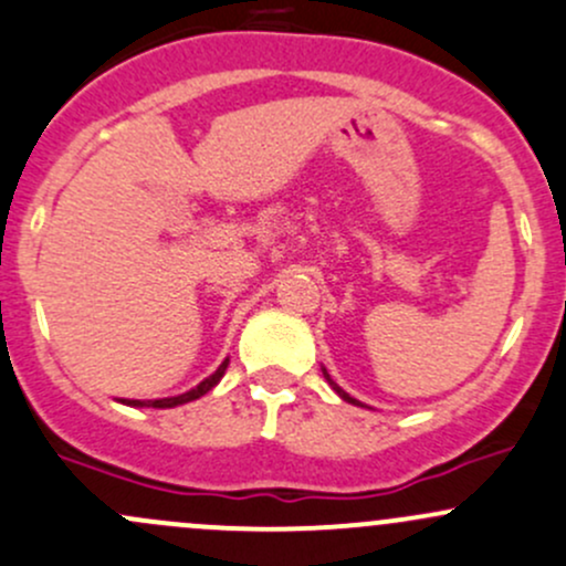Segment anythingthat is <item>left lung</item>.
I'll return each mask as SVG.
<instances>
[{
	"label": "left lung",
	"instance_id": "8db88e82",
	"mask_svg": "<svg viewBox=\"0 0 566 566\" xmlns=\"http://www.w3.org/2000/svg\"><path fill=\"white\" fill-rule=\"evenodd\" d=\"M323 377H325V379H328V385H331V388H333V390H336V392H338V396H342V398H344V401H347V403H355V407H363V403L358 401V398H353V396H349V392H347V390H342V388H338V385H336V382H333V379H331V374H328V368H325V366H323Z\"/></svg>",
	"mask_w": 566,
	"mask_h": 566
}]
</instances>
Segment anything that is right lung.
Masks as SVG:
<instances>
[{
    "label": "right lung",
    "instance_id": "right-lung-1",
    "mask_svg": "<svg viewBox=\"0 0 566 566\" xmlns=\"http://www.w3.org/2000/svg\"><path fill=\"white\" fill-rule=\"evenodd\" d=\"M228 363L230 358L222 360V366L217 368V371L211 374V377H206L203 382L195 385L192 390L181 392V396H170V398H154V401H138V398H122V403H127V407H154V409H174V407H181V403H189L195 401V398L206 396L208 390H213L219 385V379L224 377V371H228Z\"/></svg>",
    "mask_w": 566,
    "mask_h": 566
}]
</instances>
